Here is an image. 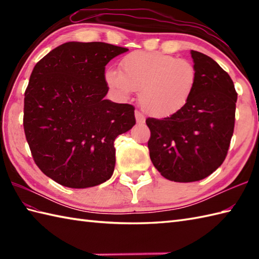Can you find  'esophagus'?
I'll return each mask as SVG.
<instances>
[{
  "label": "esophagus",
  "mask_w": 259,
  "mask_h": 259,
  "mask_svg": "<svg viewBox=\"0 0 259 259\" xmlns=\"http://www.w3.org/2000/svg\"><path fill=\"white\" fill-rule=\"evenodd\" d=\"M135 115H136V120H137V122H138V123H145V121H146L145 115L142 114V113L139 111V110H136Z\"/></svg>",
  "instance_id": "esophagus-1"
}]
</instances>
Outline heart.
Returning a JSON list of instances; mask_svg holds the SVG:
<instances>
[{
    "instance_id": "1",
    "label": "heart",
    "mask_w": 259,
    "mask_h": 259,
    "mask_svg": "<svg viewBox=\"0 0 259 259\" xmlns=\"http://www.w3.org/2000/svg\"><path fill=\"white\" fill-rule=\"evenodd\" d=\"M119 67L120 71H106L107 84L122 98L139 91L140 106L153 117L168 118L183 111L196 91L197 70L188 60L134 51L121 60Z\"/></svg>"
}]
</instances>
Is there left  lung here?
<instances>
[{
	"label": "left lung",
	"instance_id": "left-lung-1",
	"mask_svg": "<svg viewBox=\"0 0 259 259\" xmlns=\"http://www.w3.org/2000/svg\"><path fill=\"white\" fill-rule=\"evenodd\" d=\"M198 81L190 102L172 117L148 118L150 159L171 181L208 177L224 162L234 134L237 92L229 74L214 60L191 51Z\"/></svg>",
	"mask_w": 259,
	"mask_h": 259
}]
</instances>
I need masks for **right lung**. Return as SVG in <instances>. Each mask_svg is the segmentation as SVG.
<instances>
[{"label":"right lung","mask_w":259,"mask_h":259,"mask_svg":"<svg viewBox=\"0 0 259 259\" xmlns=\"http://www.w3.org/2000/svg\"><path fill=\"white\" fill-rule=\"evenodd\" d=\"M128 49L67 42L33 69L24 93L23 128L33 160L56 183L88 188L111 178L114 140L136 123L135 107L104 100V70Z\"/></svg>","instance_id":"1"}]
</instances>
